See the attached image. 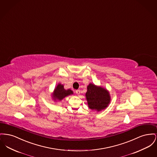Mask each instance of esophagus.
Listing matches in <instances>:
<instances>
[{"label": "esophagus", "mask_w": 157, "mask_h": 157, "mask_svg": "<svg viewBox=\"0 0 157 157\" xmlns=\"http://www.w3.org/2000/svg\"><path fill=\"white\" fill-rule=\"evenodd\" d=\"M75 93H77V94H80V90H75Z\"/></svg>", "instance_id": "1"}]
</instances>
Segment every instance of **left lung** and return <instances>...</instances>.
Masks as SVG:
<instances>
[{
  "instance_id": "left-lung-1",
  "label": "left lung",
  "mask_w": 157,
  "mask_h": 157,
  "mask_svg": "<svg viewBox=\"0 0 157 157\" xmlns=\"http://www.w3.org/2000/svg\"><path fill=\"white\" fill-rule=\"evenodd\" d=\"M88 106L98 112L106 109L110 102L109 92L105 89L90 83L86 93Z\"/></svg>"
}]
</instances>
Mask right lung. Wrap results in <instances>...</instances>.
Instances as JSON below:
<instances>
[{
    "mask_svg": "<svg viewBox=\"0 0 157 157\" xmlns=\"http://www.w3.org/2000/svg\"><path fill=\"white\" fill-rule=\"evenodd\" d=\"M72 94H73V91L70 89H68V90L64 89V86L59 83L54 90V93L52 94V98L54 100L61 101L66 96L71 95Z\"/></svg>",
    "mask_w": 157,
    "mask_h": 157,
    "instance_id": "add662e5",
    "label": "right lung"
}]
</instances>
